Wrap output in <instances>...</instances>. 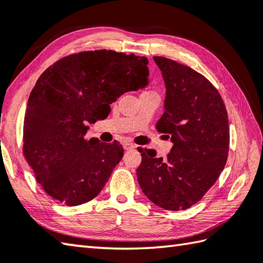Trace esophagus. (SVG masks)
I'll return each mask as SVG.
<instances>
[{"label":"esophagus","instance_id":"34e87169","mask_svg":"<svg viewBox=\"0 0 263 263\" xmlns=\"http://www.w3.org/2000/svg\"><path fill=\"white\" fill-rule=\"evenodd\" d=\"M123 147H124L125 151H131V149H135L136 148V146L133 145V143H131V142H125L124 145H123Z\"/></svg>","mask_w":263,"mask_h":263}]
</instances>
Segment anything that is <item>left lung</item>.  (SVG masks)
<instances>
[{"label": "left lung", "instance_id": "8db88e82", "mask_svg": "<svg viewBox=\"0 0 263 263\" xmlns=\"http://www.w3.org/2000/svg\"><path fill=\"white\" fill-rule=\"evenodd\" d=\"M165 84L164 112L157 130L171 136L166 158L140 148L139 186L149 200L168 211L186 210L202 199L224 168L229 123L218 90L197 71L154 57Z\"/></svg>", "mask_w": 263, "mask_h": 263}]
</instances>
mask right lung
<instances>
[{"mask_svg":"<svg viewBox=\"0 0 263 263\" xmlns=\"http://www.w3.org/2000/svg\"><path fill=\"white\" fill-rule=\"evenodd\" d=\"M145 57L111 50L60 59L40 76L24 120V155L49 196L68 206L99 194L123 157V147L84 140L122 95L149 83Z\"/></svg>","mask_w":263,"mask_h":263,"instance_id":"add662e5","label":"right lung"}]
</instances>
